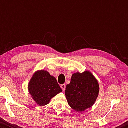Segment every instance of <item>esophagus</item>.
Listing matches in <instances>:
<instances>
[{"label":"esophagus","instance_id":"34e87169","mask_svg":"<svg viewBox=\"0 0 128 128\" xmlns=\"http://www.w3.org/2000/svg\"><path fill=\"white\" fill-rule=\"evenodd\" d=\"M60 87H61V88L62 89L63 91H64V90H65V88H66V85L64 84H62L60 86Z\"/></svg>","mask_w":128,"mask_h":128}]
</instances>
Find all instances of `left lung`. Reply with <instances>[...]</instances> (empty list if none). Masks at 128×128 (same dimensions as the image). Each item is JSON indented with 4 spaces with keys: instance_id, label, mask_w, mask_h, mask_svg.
<instances>
[{
    "instance_id": "obj_1",
    "label": "left lung",
    "mask_w": 128,
    "mask_h": 128,
    "mask_svg": "<svg viewBox=\"0 0 128 128\" xmlns=\"http://www.w3.org/2000/svg\"><path fill=\"white\" fill-rule=\"evenodd\" d=\"M100 92L98 82L92 72H76L66 87L65 95L70 106L76 112H83L96 102Z\"/></svg>"
}]
</instances>
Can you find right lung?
Listing matches in <instances>:
<instances>
[{
  "mask_svg": "<svg viewBox=\"0 0 128 128\" xmlns=\"http://www.w3.org/2000/svg\"><path fill=\"white\" fill-rule=\"evenodd\" d=\"M28 90L36 104L44 106L62 90L55 77L48 71L39 70L32 75L28 85Z\"/></svg>",
  "mask_w": 128,
  "mask_h": 128,
  "instance_id": "1",
  "label": "right lung"
}]
</instances>
